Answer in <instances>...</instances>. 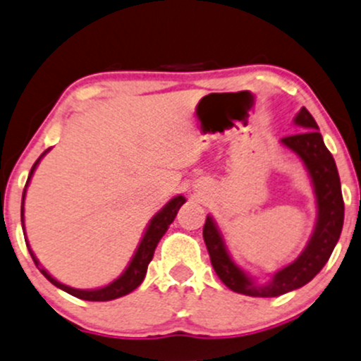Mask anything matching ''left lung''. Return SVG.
<instances>
[{
    "mask_svg": "<svg viewBox=\"0 0 361 361\" xmlns=\"http://www.w3.org/2000/svg\"><path fill=\"white\" fill-rule=\"evenodd\" d=\"M295 123L303 126L305 132L284 137L281 142L288 149H291L307 166L317 199V223L314 235L302 255L295 262L277 271L269 283L257 284L233 262L212 217L207 216L205 219L204 241L207 245L214 271L229 290L241 293V295L271 298V296L284 295V293L305 286L326 265L336 243H338L339 235H341L344 202L334 157L327 150L322 135L319 133V126L307 109H300Z\"/></svg>",
    "mask_w": 361,
    "mask_h": 361,
    "instance_id": "1",
    "label": "left lung"
}]
</instances>
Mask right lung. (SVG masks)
<instances>
[{"mask_svg": "<svg viewBox=\"0 0 361 361\" xmlns=\"http://www.w3.org/2000/svg\"><path fill=\"white\" fill-rule=\"evenodd\" d=\"M47 150H44V152L41 154V157L34 162L32 169H30V174H29V180H27V185H29L30 176H32L35 168H37L39 161L42 159V156H44ZM27 185H25V188H23V195H22V221H23V199H25ZM183 204H185V197H181V195L174 197V199L169 200L168 204H166L164 207H162L161 211L157 212L152 219H150L147 231H145L144 238H142L140 245H138L135 255H133L132 262L128 264L126 271L123 272L118 279H114L113 283L108 284V286L99 288V290H75V288H70V286H66V284H61L59 281L54 279V277L51 276L46 269L39 267V260L35 259L32 250L29 248L30 257H32L35 265L41 269L42 276H44L49 283H53L54 286L59 288V290L70 293L71 296H77V298H80V300H87V302H109V300L120 298V296L128 295V293H132L135 288L140 286V283L144 281V277H145V272H147V265L154 257V250H156L157 243H159L162 235L168 231L169 224L173 223L174 217H176L178 211H180V207ZM22 226H23V223H22ZM27 247H29V245H27Z\"/></svg>", "mask_w": 361, "mask_h": 361, "instance_id": "right-lung-1", "label": "right lung"}]
</instances>
